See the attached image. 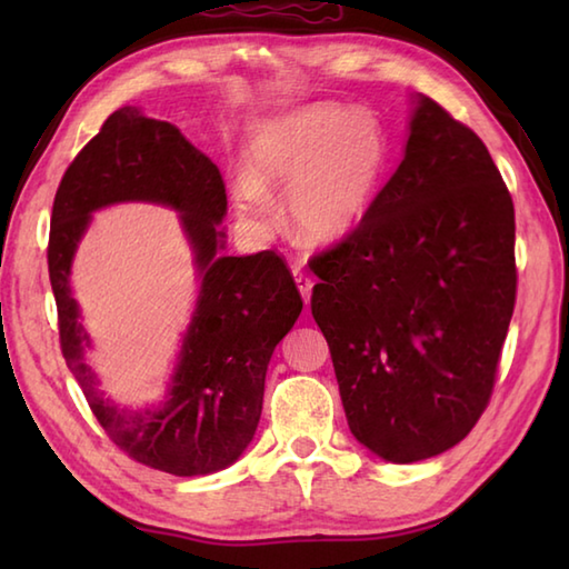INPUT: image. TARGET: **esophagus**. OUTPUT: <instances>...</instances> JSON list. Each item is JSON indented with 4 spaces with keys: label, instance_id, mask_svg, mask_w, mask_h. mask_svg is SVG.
I'll return each mask as SVG.
<instances>
[{
    "label": "esophagus",
    "instance_id": "34e87169",
    "mask_svg": "<svg viewBox=\"0 0 569 569\" xmlns=\"http://www.w3.org/2000/svg\"><path fill=\"white\" fill-rule=\"evenodd\" d=\"M293 276H296V286H298V291H300V296H303V300H306V306L310 303V293H312V281L310 278L300 271V269H296L293 271Z\"/></svg>",
    "mask_w": 569,
    "mask_h": 569
}]
</instances>
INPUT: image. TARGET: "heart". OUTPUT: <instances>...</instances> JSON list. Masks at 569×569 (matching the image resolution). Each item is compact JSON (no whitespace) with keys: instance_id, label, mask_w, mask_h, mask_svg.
Masks as SVG:
<instances>
[{"instance_id":"heart-1","label":"heart","mask_w":569,"mask_h":569,"mask_svg":"<svg viewBox=\"0 0 569 569\" xmlns=\"http://www.w3.org/2000/svg\"><path fill=\"white\" fill-rule=\"evenodd\" d=\"M383 161V129L369 110L306 104L253 129L247 147L249 178L234 183L237 212L266 232L276 224L271 192L288 188L296 234L308 244H330L367 214Z\"/></svg>"}]
</instances>
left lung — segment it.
I'll use <instances>...</instances> for the list:
<instances>
[{"instance_id": "1", "label": "left lung", "mask_w": 569, "mask_h": 569, "mask_svg": "<svg viewBox=\"0 0 569 569\" xmlns=\"http://www.w3.org/2000/svg\"><path fill=\"white\" fill-rule=\"evenodd\" d=\"M516 217L475 131L420 94L403 161L340 244L310 308L355 438L386 462L465 440L489 406L516 306Z\"/></svg>"}]
</instances>
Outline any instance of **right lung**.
Here are the masks:
<instances>
[{
	"label": "right lung",
	"instance_id": "right-lung-1",
	"mask_svg": "<svg viewBox=\"0 0 569 569\" xmlns=\"http://www.w3.org/2000/svg\"><path fill=\"white\" fill-rule=\"evenodd\" d=\"M127 199L181 212L201 271L199 308L184 338L172 391L161 409H117L83 361L89 338L69 291L77 241L100 207ZM227 192L220 168L180 131L122 107L84 143L56 190L48 276L60 352L110 440L137 462L176 477L212 475L247 450L263 403L266 367L293 328L303 298L276 251L220 257Z\"/></svg>",
	"mask_w": 569,
	"mask_h": 569
}]
</instances>
